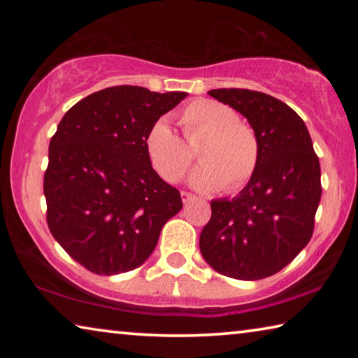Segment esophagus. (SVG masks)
<instances>
[{
	"instance_id": "obj_1",
	"label": "esophagus",
	"mask_w": 358,
	"mask_h": 358,
	"mask_svg": "<svg viewBox=\"0 0 358 358\" xmlns=\"http://www.w3.org/2000/svg\"><path fill=\"white\" fill-rule=\"evenodd\" d=\"M181 199H183V203H189L194 201V194L187 191H181Z\"/></svg>"
}]
</instances>
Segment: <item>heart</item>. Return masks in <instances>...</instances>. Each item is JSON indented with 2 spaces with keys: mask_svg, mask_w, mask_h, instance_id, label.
<instances>
[{
  "mask_svg": "<svg viewBox=\"0 0 358 358\" xmlns=\"http://www.w3.org/2000/svg\"><path fill=\"white\" fill-rule=\"evenodd\" d=\"M187 143H197L201 164L191 173V185L201 191L235 194L250 183L257 171L260 143L251 124L238 120L232 107L213 99H197L180 113ZM150 164L167 183L185 177L192 162V151L175 134L164 118L155 121L145 136Z\"/></svg>",
  "mask_w": 358,
  "mask_h": 358,
  "instance_id": "1",
  "label": "heart"
}]
</instances>
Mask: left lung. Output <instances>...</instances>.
<instances>
[{"mask_svg":"<svg viewBox=\"0 0 358 358\" xmlns=\"http://www.w3.org/2000/svg\"><path fill=\"white\" fill-rule=\"evenodd\" d=\"M208 94L250 121L260 159L237 197L211 201L199 246L217 273L262 280L292 262L313 237L322 196L319 157L303 120L282 101L243 88Z\"/></svg>","mask_w":358,"mask_h":358,"instance_id":"obj_1","label":"left lung"}]
</instances>
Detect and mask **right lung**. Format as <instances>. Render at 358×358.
Here are the masks:
<instances>
[{
    "mask_svg": "<svg viewBox=\"0 0 358 358\" xmlns=\"http://www.w3.org/2000/svg\"><path fill=\"white\" fill-rule=\"evenodd\" d=\"M186 96L120 85L78 101L59 121L44 173L47 224L93 273L141 266L162 226L183 207L177 187L151 167L145 136Z\"/></svg>",
    "mask_w": 358,
    "mask_h": 358,
    "instance_id": "add662e5",
    "label": "right lung"
}]
</instances>
